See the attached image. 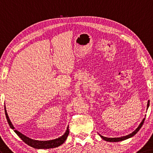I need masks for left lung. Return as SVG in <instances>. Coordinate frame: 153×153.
<instances>
[{
  "label": "left lung",
  "mask_w": 153,
  "mask_h": 153,
  "mask_svg": "<svg viewBox=\"0 0 153 153\" xmlns=\"http://www.w3.org/2000/svg\"><path fill=\"white\" fill-rule=\"evenodd\" d=\"M149 103H150V101H148V104H147V109L149 108ZM144 120H145V118H144V119L142 120V121L141 122V123L139 125V126H138L137 128L136 129H135L134 131H133L131 133H130V134L127 135H125V136H123V137H103L102 136V135H100L101 137L102 138L103 140H105V141L107 142H120V141H123V140H127V139H129V138L133 137V135H135L136 133H137V131H139V130L140 129V128L142 127V126L143 125V123H144Z\"/></svg>",
  "instance_id": "8db88e82"
}]
</instances>
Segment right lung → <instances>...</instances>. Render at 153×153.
<instances>
[{"mask_svg": "<svg viewBox=\"0 0 153 153\" xmlns=\"http://www.w3.org/2000/svg\"><path fill=\"white\" fill-rule=\"evenodd\" d=\"M4 111H5V115H6L7 122H8L9 125L10 126L11 129H15V127H14L13 125H12L11 120L9 119L8 114H7V110H6L5 105H4ZM14 131H15L16 134L23 140V142H25L26 144L28 145V146H30L33 148H35V149H52V148L58 147L63 144L68 137V135H69V127H68L66 131H65V133L62 135V136H60L59 138H56V139L48 140V141H39V140H35L25 136V135H23L22 133H21L20 131H18L14 130Z\"/></svg>", "mask_w": 153, "mask_h": 153, "instance_id": "1", "label": "right lung"}]
</instances>
